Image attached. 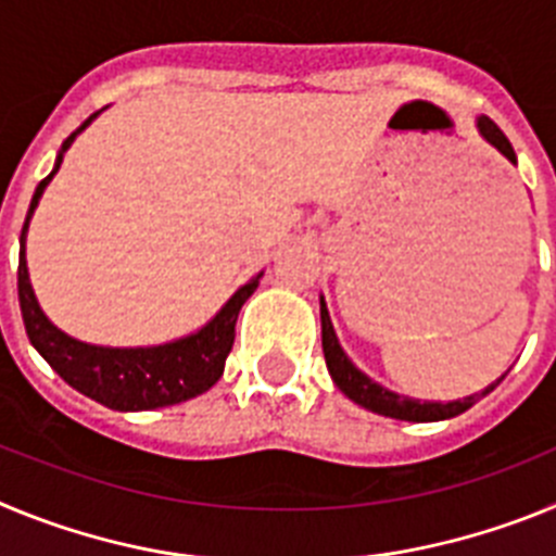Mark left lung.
Wrapping results in <instances>:
<instances>
[{"instance_id": "left-lung-1", "label": "left lung", "mask_w": 556, "mask_h": 556, "mask_svg": "<svg viewBox=\"0 0 556 556\" xmlns=\"http://www.w3.org/2000/svg\"><path fill=\"white\" fill-rule=\"evenodd\" d=\"M479 132L490 141V144L495 147V150L504 152V155H507V159L515 164L513 144H509L507 136L501 132V127L495 125L490 116H479ZM320 320H323V353H326V365H328V372H331V378H333V384L345 392L353 404L365 406V409L376 412V415L395 417V420H409V424L448 420V417H456V415H462V412H468L470 406L479 401V397L490 395V392L501 384V378H504L501 376L495 384L484 387V390L476 392V395L462 397V401H448V404H440V401H424V404H420V401H415V397H404V395H397V392H390L387 387L376 384L372 378H367L365 372L353 365L351 358L345 356V351L339 348L337 333H333L331 317H328V308H326V301H323V298H320Z\"/></svg>"}]
</instances>
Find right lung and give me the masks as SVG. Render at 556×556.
Returning a JSON list of instances; mask_svg holds the SVG:
<instances>
[{
	"instance_id": "add662e5",
	"label": "right lung",
	"mask_w": 556,
	"mask_h": 556,
	"mask_svg": "<svg viewBox=\"0 0 556 556\" xmlns=\"http://www.w3.org/2000/svg\"><path fill=\"white\" fill-rule=\"evenodd\" d=\"M97 113H91L63 141L55 169L38 184L33 203H29L27 219H24L22 228V250H18V303H22L24 328H27L33 348L47 358L49 367L68 387H75L83 395L94 397L97 404L108 406V409L141 412L184 404L189 397L203 395L205 390H211L219 381L225 370V358H228L230 348H233L236 317L242 312L244 301L255 292L262 275H255L253 281L236 289L233 298L219 308L217 317L205 323L198 333H189V337L155 348H102L72 339L47 320V314L41 312L36 301L33 283H29L27 258H24V236H27L29 217H33V211H36L47 184L61 169L63 152L72 147L77 132H83L97 119Z\"/></svg>"
}]
</instances>
